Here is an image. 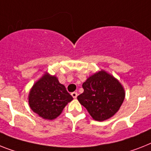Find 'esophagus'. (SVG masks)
<instances>
[{"mask_svg": "<svg viewBox=\"0 0 151 151\" xmlns=\"http://www.w3.org/2000/svg\"><path fill=\"white\" fill-rule=\"evenodd\" d=\"M71 95H72V96H73V98H75V99H76V98L77 97V96H78V93H77L76 92H73V93H71Z\"/></svg>", "mask_w": 151, "mask_h": 151, "instance_id": "esophagus-1", "label": "esophagus"}]
</instances>
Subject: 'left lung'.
Segmentation results:
<instances>
[{
  "label": "left lung",
  "instance_id": "obj_1",
  "mask_svg": "<svg viewBox=\"0 0 151 151\" xmlns=\"http://www.w3.org/2000/svg\"><path fill=\"white\" fill-rule=\"evenodd\" d=\"M84 89L77 99L93 119L104 121L112 117L121 106L125 91L112 75L101 70L83 83Z\"/></svg>",
  "mask_w": 151,
  "mask_h": 151
}]
</instances>
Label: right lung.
<instances>
[{"label": "right lung", "mask_w": 151, "mask_h": 151, "mask_svg": "<svg viewBox=\"0 0 151 151\" xmlns=\"http://www.w3.org/2000/svg\"><path fill=\"white\" fill-rule=\"evenodd\" d=\"M73 99L58 78L47 73L33 85L28 95V103L33 112L50 120L58 117Z\"/></svg>", "instance_id": "add662e5"}]
</instances>
